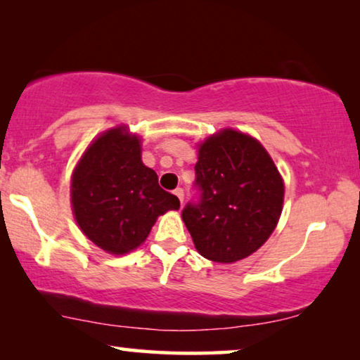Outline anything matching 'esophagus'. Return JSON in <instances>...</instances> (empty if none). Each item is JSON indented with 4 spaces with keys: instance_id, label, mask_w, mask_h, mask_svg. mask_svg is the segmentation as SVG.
Masks as SVG:
<instances>
[{
    "instance_id": "1",
    "label": "esophagus",
    "mask_w": 360,
    "mask_h": 360,
    "mask_svg": "<svg viewBox=\"0 0 360 360\" xmlns=\"http://www.w3.org/2000/svg\"><path fill=\"white\" fill-rule=\"evenodd\" d=\"M174 193L179 196V200H180V203H184V196H185V191H184V188H176Z\"/></svg>"
}]
</instances>
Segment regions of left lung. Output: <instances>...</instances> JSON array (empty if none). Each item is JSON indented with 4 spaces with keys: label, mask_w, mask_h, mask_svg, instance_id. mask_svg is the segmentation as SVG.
<instances>
[{
    "label": "left lung",
    "mask_w": 360,
    "mask_h": 360,
    "mask_svg": "<svg viewBox=\"0 0 360 360\" xmlns=\"http://www.w3.org/2000/svg\"><path fill=\"white\" fill-rule=\"evenodd\" d=\"M193 186L181 219L196 250L213 262L248 257L278 223L283 181L267 150L243 132L224 129L200 146Z\"/></svg>",
    "instance_id": "left-lung-1"
}]
</instances>
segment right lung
<instances>
[{
    "label": "right lung",
    "mask_w": 360,
    "mask_h": 360,
    "mask_svg": "<svg viewBox=\"0 0 360 360\" xmlns=\"http://www.w3.org/2000/svg\"><path fill=\"white\" fill-rule=\"evenodd\" d=\"M72 205L80 229L98 248L126 254L144 243L157 216L179 210L141 160V141L116 127L83 154L72 179Z\"/></svg>",
    "instance_id": "add662e5"
}]
</instances>
